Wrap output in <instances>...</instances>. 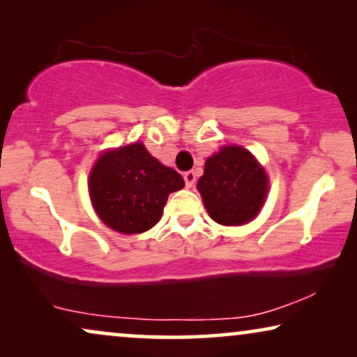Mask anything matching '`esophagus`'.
Masks as SVG:
<instances>
[{
    "label": "esophagus",
    "mask_w": 357,
    "mask_h": 357,
    "mask_svg": "<svg viewBox=\"0 0 357 357\" xmlns=\"http://www.w3.org/2000/svg\"><path fill=\"white\" fill-rule=\"evenodd\" d=\"M183 180H185V185H187V188H192L195 185V180H197V175L192 170H188V172L183 174Z\"/></svg>",
    "instance_id": "34e87169"
}]
</instances>
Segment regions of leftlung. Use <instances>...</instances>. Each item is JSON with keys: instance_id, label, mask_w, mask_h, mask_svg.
I'll use <instances>...</instances> for the list:
<instances>
[{"instance_id": "1", "label": "left lung", "mask_w": 357, "mask_h": 357, "mask_svg": "<svg viewBox=\"0 0 357 357\" xmlns=\"http://www.w3.org/2000/svg\"><path fill=\"white\" fill-rule=\"evenodd\" d=\"M197 188L213 221L241 226L260 213L268 177L252 153L242 146H224L206 159Z\"/></svg>"}]
</instances>
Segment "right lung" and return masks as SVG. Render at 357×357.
<instances>
[{
    "instance_id": "obj_1",
    "label": "right lung",
    "mask_w": 357,
    "mask_h": 357,
    "mask_svg": "<svg viewBox=\"0 0 357 357\" xmlns=\"http://www.w3.org/2000/svg\"><path fill=\"white\" fill-rule=\"evenodd\" d=\"M183 185L182 175L153 158L143 143L105 151L89 174L97 216L121 234H141L154 227L169 195Z\"/></svg>"
}]
</instances>
